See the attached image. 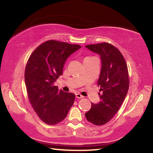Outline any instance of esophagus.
Returning a JSON list of instances; mask_svg holds the SVG:
<instances>
[{
  "label": "esophagus",
  "mask_w": 153,
  "mask_h": 153,
  "mask_svg": "<svg viewBox=\"0 0 153 153\" xmlns=\"http://www.w3.org/2000/svg\"><path fill=\"white\" fill-rule=\"evenodd\" d=\"M76 97L77 98H82L84 97V96H82V95H81L80 94H78V93H77V94H76Z\"/></svg>",
  "instance_id": "obj_1"
}]
</instances>
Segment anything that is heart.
Wrapping results in <instances>:
<instances>
[{"instance_id":"b5f03b06","label":"heart","mask_w":153,"mask_h":153,"mask_svg":"<svg viewBox=\"0 0 153 153\" xmlns=\"http://www.w3.org/2000/svg\"><path fill=\"white\" fill-rule=\"evenodd\" d=\"M86 58H88V57H86Z\"/></svg>"}]
</instances>
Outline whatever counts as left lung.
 I'll return each mask as SVG.
<instances>
[{"instance_id": "8db88e82", "label": "left lung", "mask_w": 153, "mask_h": 153, "mask_svg": "<svg viewBox=\"0 0 153 153\" xmlns=\"http://www.w3.org/2000/svg\"><path fill=\"white\" fill-rule=\"evenodd\" d=\"M86 47L100 55L102 67L98 80L100 102L92 103L85 116L94 125L102 126L114 117L125 100L129 89L128 67L121 52L111 44L103 42Z\"/></svg>"}]
</instances>
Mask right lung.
Instances as JSON below:
<instances>
[{
	"label": "right lung",
	"mask_w": 153,
	"mask_h": 153,
	"mask_svg": "<svg viewBox=\"0 0 153 153\" xmlns=\"http://www.w3.org/2000/svg\"><path fill=\"white\" fill-rule=\"evenodd\" d=\"M81 48L48 40L36 48L25 67V82L33 110L44 122L55 125L63 121L75 100V94L59 90L55 82L63 74L67 59Z\"/></svg>",
	"instance_id": "add662e5"
}]
</instances>
